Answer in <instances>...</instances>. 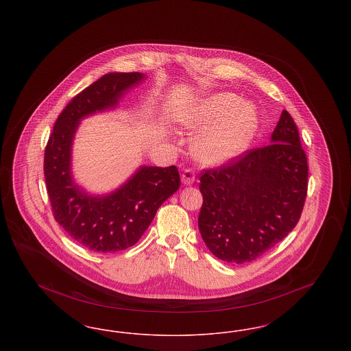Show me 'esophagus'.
I'll return each mask as SVG.
<instances>
[{"instance_id":"34e87169","label":"esophagus","mask_w":351,"mask_h":351,"mask_svg":"<svg viewBox=\"0 0 351 351\" xmlns=\"http://www.w3.org/2000/svg\"><path fill=\"white\" fill-rule=\"evenodd\" d=\"M195 179H196V176H195V172L192 171V169H185L183 173H182V183L184 185H191V184L195 183Z\"/></svg>"}]
</instances>
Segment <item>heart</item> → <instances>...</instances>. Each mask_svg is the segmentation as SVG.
<instances>
[{"label":"heart","instance_id":"b5f03b06","mask_svg":"<svg viewBox=\"0 0 351 351\" xmlns=\"http://www.w3.org/2000/svg\"><path fill=\"white\" fill-rule=\"evenodd\" d=\"M183 126L188 130L206 128L192 143L193 154L205 165H221L238 156L250 145L258 117L250 102H238L235 95L223 92L197 102L185 114Z\"/></svg>","mask_w":351,"mask_h":351}]
</instances>
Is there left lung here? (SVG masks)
Returning a JSON list of instances; mask_svg holds the SVG:
<instances>
[{"label": "left lung", "mask_w": 351, "mask_h": 351, "mask_svg": "<svg viewBox=\"0 0 351 351\" xmlns=\"http://www.w3.org/2000/svg\"><path fill=\"white\" fill-rule=\"evenodd\" d=\"M271 145L201 173L199 229L218 259L255 261L293 230L308 189L299 130L283 110Z\"/></svg>", "instance_id": "obj_1"}]
</instances>
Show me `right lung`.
Segmentation results:
<instances>
[{
  "label": "right lung",
  "instance_id": "right-lung-1",
  "mask_svg": "<svg viewBox=\"0 0 351 351\" xmlns=\"http://www.w3.org/2000/svg\"><path fill=\"white\" fill-rule=\"evenodd\" d=\"M145 79L141 72L104 75L64 108L46 146L45 179L53 217L72 239L89 250L116 252L135 245L159 206L180 186L175 166H141L106 195H92L73 179L72 146L82 119L116 109L119 100Z\"/></svg>",
  "mask_w": 351,
  "mask_h": 351
}]
</instances>
